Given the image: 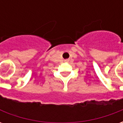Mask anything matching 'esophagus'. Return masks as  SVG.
<instances>
[{
  "mask_svg": "<svg viewBox=\"0 0 123 123\" xmlns=\"http://www.w3.org/2000/svg\"><path fill=\"white\" fill-rule=\"evenodd\" d=\"M67 61H69V60H68V59H67Z\"/></svg>",
  "mask_w": 123,
  "mask_h": 123,
  "instance_id": "34e87169",
  "label": "esophagus"
}]
</instances>
